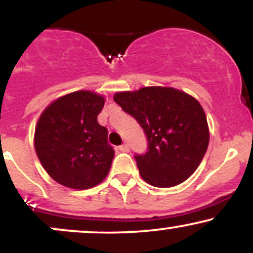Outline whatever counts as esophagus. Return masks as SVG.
I'll use <instances>...</instances> for the list:
<instances>
[{"label":"esophagus","mask_w":253,"mask_h":253,"mask_svg":"<svg viewBox=\"0 0 253 253\" xmlns=\"http://www.w3.org/2000/svg\"><path fill=\"white\" fill-rule=\"evenodd\" d=\"M119 150H120L121 152H128L129 146L127 144H123V145H120V146H119Z\"/></svg>","instance_id":"34e87169"}]
</instances>
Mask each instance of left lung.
<instances>
[{"label":"left lung","instance_id":"1","mask_svg":"<svg viewBox=\"0 0 253 253\" xmlns=\"http://www.w3.org/2000/svg\"><path fill=\"white\" fill-rule=\"evenodd\" d=\"M114 101L146 134L147 151L134 156L145 182L170 188L195 172L210 143L207 118L199 101L167 86L118 92Z\"/></svg>","mask_w":253,"mask_h":253}]
</instances>
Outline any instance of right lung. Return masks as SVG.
<instances>
[{
  "mask_svg": "<svg viewBox=\"0 0 253 253\" xmlns=\"http://www.w3.org/2000/svg\"><path fill=\"white\" fill-rule=\"evenodd\" d=\"M103 106V96L81 90L59 97L40 115L36 152L59 184L89 189L108 175L115 151L108 144V129L97 123Z\"/></svg>",
  "mask_w": 253,
  "mask_h": 253,
  "instance_id": "right-lung-1",
  "label": "right lung"
}]
</instances>
